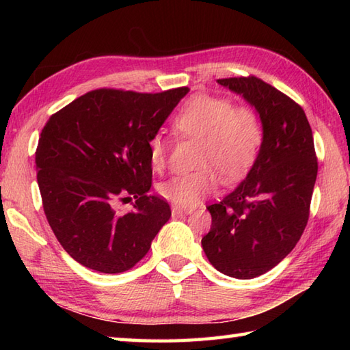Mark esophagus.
Wrapping results in <instances>:
<instances>
[{"mask_svg":"<svg viewBox=\"0 0 350 350\" xmlns=\"http://www.w3.org/2000/svg\"><path fill=\"white\" fill-rule=\"evenodd\" d=\"M191 213V211H183V209H180V207H173V209H171V215H173V218H182V217H185V215H189Z\"/></svg>","mask_w":350,"mask_h":350,"instance_id":"34e87169","label":"esophagus"}]
</instances>
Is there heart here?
<instances>
[{
  "label": "heart",
  "instance_id": "b5f03b06",
  "mask_svg": "<svg viewBox=\"0 0 350 350\" xmlns=\"http://www.w3.org/2000/svg\"><path fill=\"white\" fill-rule=\"evenodd\" d=\"M173 128L200 141L194 173L174 174L163 180L159 196L176 207L191 209L215 191L218 176L233 183L247 174L262 144V124L248 107H232L224 98L196 94L174 117ZM153 170L165 165V143L156 135L148 146Z\"/></svg>",
  "mask_w": 350,
  "mask_h": 350
}]
</instances>
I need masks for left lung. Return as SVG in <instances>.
<instances>
[{
  "label": "left lung",
  "mask_w": 350,
  "mask_h": 350,
  "mask_svg": "<svg viewBox=\"0 0 350 350\" xmlns=\"http://www.w3.org/2000/svg\"><path fill=\"white\" fill-rule=\"evenodd\" d=\"M250 103L262 123L256 161L236 189L207 206L212 227L202 245L219 272L256 278L277 266L307 226L317 159L304 109L256 77L218 79Z\"/></svg>",
  "instance_id": "8db88e82"
}]
</instances>
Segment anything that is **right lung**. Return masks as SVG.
I'll return each instance as SVG.
<instances>
[{
	"instance_id": "add662e5",
	"label": "right lung",
	"mask_w": 350,
	"mask_h": 350,
	"mask_svg": "<svg viewBox=\"0 0 350 350\" xmlns=\"http://www.w3.org/2000/svg\"><path fill=\"white\" fill-rule=\"evenodd\" d=\"M189 88L143 94L94 90L42 129L36 150L44 215L66 252L88 269L120 273L150 250L170 219L165 200L148 196V146ZM136 198L118 214L117 198Z\"/></svg>"
}]
</instances>
